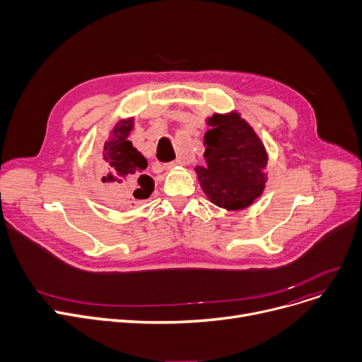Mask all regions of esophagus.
Here are the masks:
<instances>
[{
	"label": "esophagus",
	"mask_w": 362,
	"mask_h": 362,
	"mask_svg": "<svg viewBox=\"0 0 362 362\" xmlns=\"http://www.w3.org/2000/svg\"><path fill=\"white\" fill-rule=\"evenodd\" d=\"M182 164H183V160H182V158H177V160H175V161H171V163L164 164V168H165V170H171V168H175V167L182 165Z\"/></svg>",
	"instance_id": "1"
}]
</instances>
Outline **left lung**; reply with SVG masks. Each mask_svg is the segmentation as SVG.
I'll return each mask as SVG.
<instances>
[{"mask_svg": "<svg viewBox=\"0 0 362 362\" xmlns=\"http://www.w3.org/2000/svg\"><path fill=\"white\" fill-rule=\"evenodd\" d=\"M205 133L204 165L195 167L213 204L240 210L258 198L265 183L267 154L252 127L239 114H214Z\"/></svg>", "mask_w": 362, "mask_h": 362, "instance_id": "obj_1", "label": "left lung"}]
</instances>
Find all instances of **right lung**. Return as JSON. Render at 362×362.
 Wrapping results in <instances>:
<instances>
[{"label": "right lung", "instance_id": "obj_1", "mask_svg": "<svg viewBox=\"0 0 362 362\" xmlns=\"http://www.w3.org/2000/svg\"><path fill=\"white\" fill-rule=\"evenodd\" d=\"M133 127V119L122 120L112 130L111 138L105 142L101 161V176L105 186L116 191L120 197L145 199L154 191V180L144 175L146 160L141 152L127 141Z\"/></svg>", "mask_w": 362, "mask_h": 362}]
</instances>
